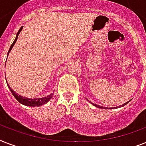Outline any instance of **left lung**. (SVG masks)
Listing matches in <instances>:
<instances>
[{
  "label": "left lung",
  "instance_id": "1",
  "mask_svg": "<svg viewBox=\"0 0 146 146\" xmlns=\"http://www.w3.org/2000/svg\"><path fill=\"white\" fill-rule=\"evenodd\" d=\"M126 102V103H124V104H122V105H120V106H119V107L124 106V105H126V104H127V103H128V102ZM91 103H92V102H91ZM92 104H93L94 106L96 107V108H102V109H113V108H105V107H102V106H99V105H97V104H93V103H92Z\"/></svg>",
  "mask_w": 146,
  "mask_h": 146
}]
</instances>
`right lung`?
<instances>
[{
  "label": "right lung",
  "mask_w": 146,
  "mask_h": 146,
  "mask_svg": "<svg viewBox=\"0 0 146 146\" xmlns=\"http://www.w3.org/2000/svg\"><path fill=\"white\" fill-rule=\"evenodd\" d=\"M23 26H22L21 28L19 29V30L18 31V33H17V37H16V38H15L14 42H13V44H11V46H10V50H9V51H8L7 57H8V54H9V53L10 52V50H12L13 47V45L15 44V43L17 42L18 36H19V33H20V32H21L22 29H23ZM7 86L8 88L10 89V92H12L13 96L15 97V98H16V99H17L19 103H21V104H23V105H26V106H30V107L41 106V105H42V104H46L47 102H48L53 96V94H50V95H48V96H45V97H43V98H29L23 97V96H21L20 95H18L17 92H15L13 91L11 88H10V86L8 85V83H7Z\"/></svg>",
  "instance_id": "add662e5"
}]
</instances>
